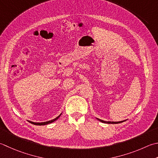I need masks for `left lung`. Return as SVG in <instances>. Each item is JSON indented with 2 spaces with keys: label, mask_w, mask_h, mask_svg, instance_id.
Masks as SVG:
<instances>
[{
  "label": "left lung",
  "mask_w": 158,
  "mask_h": 158,
  "mask_svg": "<svg viewBox=\"0 0 158 158\" xmlns=\"http://www.w3.org/2000/svg\"><path fill=\"white\" fill-rule=\"evenodd\" d=\"M98 120H100V121L102 122V123H108V124H117V123H123V121H119V122H110V121H108L107 122V121H104V120H100V119H98Z\"/></svg>",
  "instance_id": "8db88e82"
}]
</instances>
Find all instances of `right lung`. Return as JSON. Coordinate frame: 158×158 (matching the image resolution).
I'll return each instance as SVG.
<instances>
[{"label": "right lung", "mask_w": 158, "mask_h": 158, "mask_svg": "<svg viewBox=\"0 0 158 158\" xmlns=\"http://www.w3.org/2000/svg\"><path fill=\"white\" fill-rule=\"evenodd\" d=\"M60 116H61V114H60V115L59 116H57V118H55L52 119V120H49V121H46V122H44V123H34V122H31V121H29V122L31 123H32V124H33V125H48V124H49V123H52V122H54L55 120H56Z\"/></svg>", "instance_id": "right-lung-1"}]
</instances>
